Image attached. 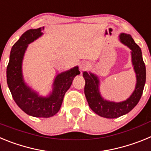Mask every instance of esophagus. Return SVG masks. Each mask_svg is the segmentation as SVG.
<instances>
[{
    "instance_id": "esophagus-1",
    "label": "esophagus",
    "mask_w": 151,
    "mask_h": 151,
    "mask_svg": "<svg viewBox=\"0 0 151 151\" xmlns=\"http://www.w3.org/2000/svg\"><path fill=\"white\" fill-rule=\"evenodd\" d=\"M88 63H82L80 64L79 68L81 70H85L88 68Z\"/></svg>"
}]
</instances>
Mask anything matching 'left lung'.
<instances>
[{
	"label": "left lung",
	"instance_id": "left-lung-1",
	"mask_svg": "<svg viewBox=\"0 0 151 151\" xmlns=\"http://www.w3.org/2000/svg\"><path fill=\"white\" fill-rule=\"evenodd\" d=\"M119 40L132 50V61L137 79L135 89L126 101L116 103L104 100L100 94L99 78L93 73H83L85 80V94L89 106L96 114L104 118H118L130 112L141 99L146 82V67L140 47L129 34L121 33Z\"/></svg>",
	"mask_w": 151,
	"mask_h": 151
}]
</instances>
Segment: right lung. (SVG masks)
<instances>
[{
    "mask_svg": "<svg viewBox=\"0 0 151 151\" xmlns=\"http://www.w3.org/2000/svg\"><path fill=\"white\" fill-rule=\"evenodd\" d=\"M42 30L44 27L26 31L12 47L6 67V82L13 100L21 110L32 116L48 118L59 111L64 95L71 86L73 78L80 72L78 66H75L57 75L52 93L47 97L39 96L25 83L22 73L24 54L28 45L43 35Z\"/></svg>",
    "mask_w": 151,
    "mask_h": 151,
    "instance_id": "1",
    "label": "right lung"
}]
</instances>
